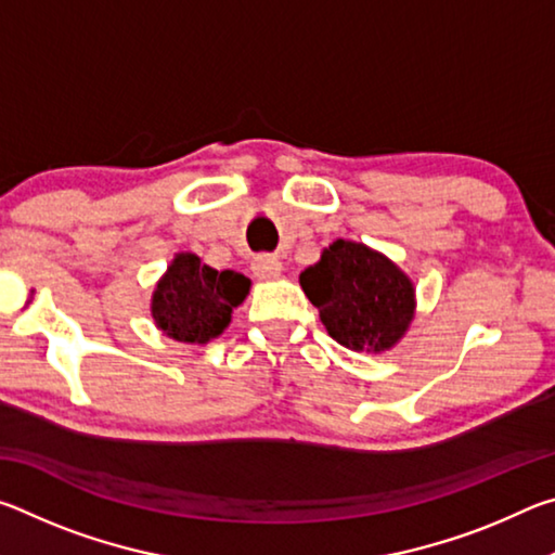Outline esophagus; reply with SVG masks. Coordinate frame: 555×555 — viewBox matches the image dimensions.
<instances>
[{
  "instance_id": "esophagus-1",
  "label": "esophagus",
  "mask_w": 555,
  "mask_h": 555,
  "mask_svg": "<svg viewBox=\"0 0 555 555\" xmlns=\"http://www.w3.org/2000/svg\"><path fill=\"white\" fill-rule=\"evenodd\" d=\"M251 271H255V276L259 281H271L281 276L284 267H281V261L274 255H259L251 261Z\"/></svg>"
}]
</instances>
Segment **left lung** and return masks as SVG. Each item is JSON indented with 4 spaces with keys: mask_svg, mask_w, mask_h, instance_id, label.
I'll list each match as a JSON object with an SVG mask.
<instances>
[{
    "mask_svg": "<svg viewBox=\"0 0 555 555\" xmlns=\"http://www.w3.org/2000/svg\"><path fill=\"white\" fill-rule=\"evenodd\" d=\"M300 288L327 335L354 352L397 347L416 315V286L397 261L362 242L335 240L300 271Z\"/></svg>",
    "mask_w": 555,
    "mask_h": 555,
    "instance_id": "1",
    "label": "left lung"
}]
</instances>
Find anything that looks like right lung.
Returning <instances> with one entry per match:
<instances>
[{"label":"right lung","mask_w":555,"mask_h":555,"mask_svg":"<svg viewBox=\"0 0 555 555\" xmlns=\"http://www.w3.org/2000/svg\"><path fill=\"white\" fill-rule=\"evenodd\" d=\"M249 288L251 281L244 274L218 271L193 251H178L154 286V325L176 343L208 345L224 333Z\"/></svg>","instance_id":"add662e5"}]
</instances>
